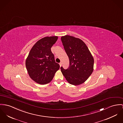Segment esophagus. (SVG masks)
<instances>
[{"label":"esophagus","instance_id":"esophagus-1","mask_svg":"<svg viewBox=\"0 0 123 123\" xmlns=\"http://www.w3.org/2000/svg\"><path fill=\"white\" fill-rule=\"evenodd\" d=\"M59 65H60V67L62 66V63H61V62L59 63Z\"/></svg>","mask_w":123,"mask_h":123}]
</instances>
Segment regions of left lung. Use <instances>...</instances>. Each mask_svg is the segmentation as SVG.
<instances>
[{"label": "left lung", "mask_w": 123, "mask_h": 123, "mask_svg": "<svg viewBox=\"0 0 123 123\" xmlns=\"http://www.w3.org/2000/svg\"><path fill=\"white\" fill-rule=\"evenodd\" d=\"M61 39L69 59L67 69L61 67L62 74L70 84L80 85L85 82L93 71V57L80 39L66 35Z\"/></svg>", "instance_id": "8db88e82"}]
</instances>
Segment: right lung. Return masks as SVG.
<instances>
[{
	"instance_id": "add662e5",
	"label": "right lung",
	"mask_w": 123,
	"mask_h": 123,
	"mask_svg": "<svg viewBox=\"0 0 123 123\" xmlns=\"http://www.w3.org/2000/svg\"><path fill=\"white\" fill-rule=\"evenodd\" d=\"M57 38V37H45L39 40L31 49L26 60L30 77L40 84L50 82L60 68L51 51Z\"/></svg>"
}]
</instances>
